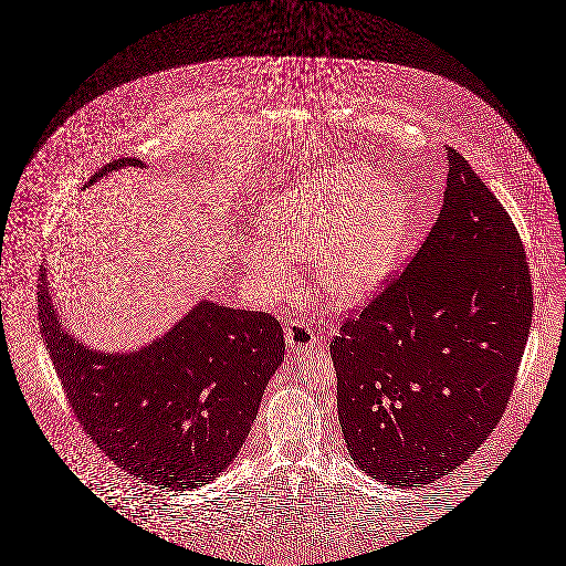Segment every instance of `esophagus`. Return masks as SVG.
Here are the masks:
<instances>
[{"mask_svg":"<svg viewBox=\"0 0 566 566\" xmlns=\"http://www.w3.org/2000/svg\"><path fill=\"white\" fill-rule=\"evenodd\" d=\"M286 345L294 353L312 352L315 347V332L301 319H291L286 326Z\"/></svg>","mask_w":566,"mask_h":566,"instance_id":"obj_1","label":"esophagus"}]
</instances>
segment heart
Wrapping results in <instances>:
<instances>
[{
    "mask_svg": "<svg viewBox=\"0 0 566 566\" xmlns=\"http://www.w3.org/2000/svg\"><path fill=\"white\" fill-rule=\"evenodd\" d=\"M268 240H251L242 263L273 298L291 296L294 261L315 256L319 291L334 305L368 301L390 272L408 228L403 195L371 167L345 160L296 181L263 213Z\"/></svg>",
    "mask_w": 566,
    "mask_h": 566,
    "instance_id": "1",
    "label": "heart"
}]
</instances>
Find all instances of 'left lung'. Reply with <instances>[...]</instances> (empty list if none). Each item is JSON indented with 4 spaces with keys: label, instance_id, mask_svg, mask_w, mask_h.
I'll return each mask as SVG.
<instances>
[{
    "label": "left lung",
    "instance_id": "left-lung-1",
    "mask_svg": "<svg viewBox=\"0 0 566 566\" xmlns=\"http://www.w3.org/2000/svg\"><path fill=\"white\" fill-rule=\"evenodd\" d=\"M443 207L408 268L331 343L349 455L385 485L422 488L468 460L506 411L533 293L506 209L448 148Z\"/></svg>",
    "mask_w": 566,
    "mask_h": 566
}]
</instances>
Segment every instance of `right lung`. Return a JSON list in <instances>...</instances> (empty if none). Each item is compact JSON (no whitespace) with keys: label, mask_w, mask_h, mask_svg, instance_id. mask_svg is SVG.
Masks as SVG:
<instances>
[{"label":"right lung","mask_w":566,"mask_h":566,"mask_svg":"<svg viewBox=\"0 0 566 566\" xmlns=\"http://www.w3.org/2000/svg\"><path fill=\"white\" fill-rule=\"evenodd\" d=\"M144 165L120 158L90 179ZM41 336L81 427L117 467L155 488L196 489L234 462L284 332L265 312L200 301L171 331L132 353H99L62 328L41 268Z\"/></svg>","instance_id":"obj_1"}]
</instances>
